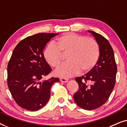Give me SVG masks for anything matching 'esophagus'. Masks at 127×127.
<instances>
[{
  "mask_svg": "<svg viewBox=\"0 0 127 127\" xmlns=\"http://www.w3.org/2000/svg\"><path fill=\"white\" fill-rule=\"evenodd\" d=\"M60 81L62 82H64V83H67V82L68 81V79L65 78H61L60 79Z\"/></svg>",
  "mask_w": 127,
  "mask_h": 127,
  "instance_id": "34e87169",
  "label": "esophagus"
}]
</instances>
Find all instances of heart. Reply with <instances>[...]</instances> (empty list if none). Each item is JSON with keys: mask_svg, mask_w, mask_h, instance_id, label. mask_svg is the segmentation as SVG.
<instances>
[{"mask_svg": "<svg viewBox=\"0 0 127 127\" xmlns=\"http://www.w3.org/2000/svg\"><path fill=\"white\" fill-rule=\"evenodd\" d=\"M62 53H68L67 62L62 64L55 74L62 77H70L90 71L97 64L99 56V48L92 38L73 33H64L46 46L44 55L50 65L57 67L61 63Z\"/></svg>", "mask_w": 127, "mask_h": 127, "instance_id": "heart-1", "label": "heart"}]
</instances>
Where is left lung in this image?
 <instances>
[{
    "label": "left lung",
    "mask_w": 127,
    "mask_h": 127,
    "mask_svg": "<svg viewBox=\"0 0 127 127\" xmlns=\"http://www.w3.org/2000/svg\"><path fill=\"white\" fill-rule=\"evenodd\" d=\"M92 33L98 44L99 56L97 64L90 72L75 81L79 90L74 95V100L85 110H94L108 101L115 87L117 65L114 52L108 40L98 33Z\"/></svg>",
    "instance_id": "8db88e82"
}]
</instances>
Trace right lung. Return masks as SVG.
<instances>
[{
	"mask_svg": "<svg viewBox=\"0 0 127 127\" xmlns=\"http://www.w3.org/2000/svg\"><path fill=\"white\" fill-rule=\"evenodd\" d=\"M59 33H39L21 41L14 48L7 65V84L19 106L30 111L43 108L49 101L52 85L58 78L41 81L52 69L43 54L51 38Z\"/></svg>",
	"mask_w": 127,
	"mask_h": 127,
	"instance_id": "1",
	"label": "right lung"
}]
</instances>
